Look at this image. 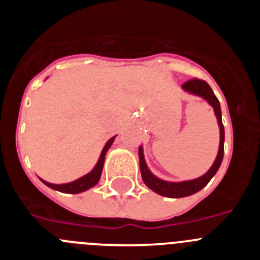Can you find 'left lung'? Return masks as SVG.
<instances>
[{"mask_svg":"<svg viewBox=\"0 0 260 260\" xmlns=\"http://www.w3.org/2000/svg\"><path fill=\"white\" fill-rule=\"evenodd\" d=\"M182 89L185 92L191 93V95L199 96V98L204 99L211 107L213 108L215 116L217 118V123H219L220 128V143H219V151H217V156H216L215 161H213L212 167L208 169L203 176L194 178V180L189 181H181V182H172V181H165L156 177L152 172L148 169L147 162L144 160L143 147H139L138 155H139V167H141V173L143 182L146 183L147 187H150L152 191L157 192L158 195L167 197V198H183V197H189V195L198 192L202 190L204 186L207 185L211 181L216 172L219 171L220 165H221L222 157H224V126H222L221 121V108H220V103L217 98L215 96L211 87L208 86L207 82L201 79H191L189 82H186L182 86Z\"/></svg>","mask_w":260,"mask_h":260,"instance_id":"1","label":"left lung"}]
</instances>
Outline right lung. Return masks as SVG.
<instances>
[{
    "instance_id": "1",
    "label": "right lung",
    "mask_w": 260,
    "mask_h": 260,
    "mask_svg": "<svg viewBox=\"0 0 260 260\" xmlns=\"http://www.w3.org/2000/svg\"><path fill=\"white\" fill-rule=\"evenodd\" d=\"M114 138H116V135L110 138L109 141L105 143L104 148H103L102 153H100V157H99L98 162H96V165L93 167V169L89 172V173L84 174L83 177H80V178L73 181V182L61 183V185H56V183L47 182V181L41 180V178L40 180L43 181V183H45L48 187H50V189L57 190V191H61V192H66V194H79V192H83V191H86V190L91 189V187H93V186L99 182L100 177H102L105 155H107V152H108V150L110 148V146L113 144Z\"/></svg>"
}]
</instances>
